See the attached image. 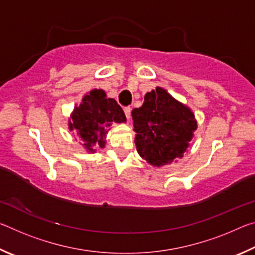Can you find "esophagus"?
I'll list each match as a JSON object with an SVG mask.
<instances>
[{
	"instance_id": "1",
	"label": "esophagus",
	"mask_w": 255,
	"mask_h": 255,
	"mask_svg": "<svg viewBox=\"0 0 255 255\" xmlns=\"http://www.w3.org/2000/svg\"><path fill=\"white\" fill-rule=\"evenodd\" d=\"M125 115H126V118L129 120L130 119V114H131V108L130 107H125L124 108Z\"/></svg>"
}]
</instances>
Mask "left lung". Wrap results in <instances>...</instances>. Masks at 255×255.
<instances>
[{
	"label": "left lung",
	"mask_w": 255,
	"mask_h": 255,
	"mask_svg": "<svg viewBox=\"0 0 255 255\" xmlns=\"http://www.w3.org/2000/svg\"><path fill=\"white\" fill-rule=\"evenodd\" d=\"M144 100L131 112L138 154L155 166L182 157L197 129L195 115L162 88L146 93Z\"/></svg>",
	"instance_id": "left-lung-1"
}]
</instances>
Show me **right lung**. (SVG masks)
<instances>
[{"mask_svg": "<svg viewBox=\"0 0 255 255\" xmlns=\"http://www.w3.org/2000/svg\"><path fill=\"white\" fill-rule=\"evenodd\" d=\"M114 122H126L122 107L115 99H108L102 90H92L75 107L70 129L83 139V146L89 152H93L97 146L105 147L106 133Z\"/></svg>", "mask_w": 255, "mask_h": 255, "instance_id": "1", "label": "right lung"}]
</instances>
